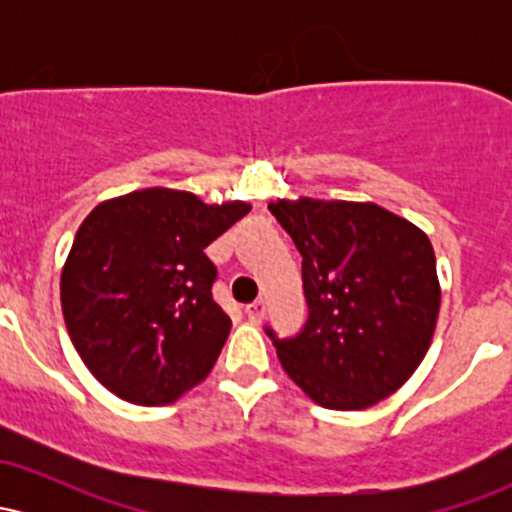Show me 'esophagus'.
<instances>
[{"label": "esophagus", "mask_w": 512, "mask_h": 512, "mask_svg": "<svg viewBox=\"0 0 512 512\" xmlns=\"http://www.w3.org/2000/svg\"><path fill=\"white\" fill-rule=\"evenodd\" d=\"M245 315H248V320H252V322H260L262 317L267 315V303L255 301V303L245 305Z\"/></svg>", "instance_id": "obj_1"}]
</instances>
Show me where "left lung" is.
I'll use <instances>...</instances> for the list:
<instances>
[{
    "instance_id": "obj_1",
    "label": "left lung",
    "mask_w": 512,
    "mask_h": 512,
    "mask_svg": "<svg viewBox=\"0 0 512 512\" xmlns=\"http://www.w3.org/2000/svg\"><path fill=\"white\" fill-rule=\"evenodd\" d=\"M303 257L308 320L296 337L264 327L289 378L327 409H366L424 361L440 286L424 231L378 204H269Z\"/></svg>"
}]
</instances>
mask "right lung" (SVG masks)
<instances>
[{
	"mask_svg": "<svg viewBox=\"0 0 512 512\" xmlns=\"http://www.w3.org/2000/svg\"><path fill=\"white\" fill-rule=\"evenodd\" d=\"M151 187L98 204L62 269V313L81 361L117 397L175 402L214 368L231 317L214 301L207 248L248 214Z\"/></svg>",
	"mask_w": 512,
	"mask_h": 512,
	"instance_id": "obj_1",
	"label": "right lung"
}]
</instances>
